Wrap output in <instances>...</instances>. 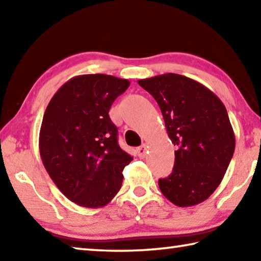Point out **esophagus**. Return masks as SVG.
Masks as SVG:
<instances>
[{"label": "esophagus", "instance_id": "obj_1", "mask_svg": "<svg viewBox=\"0 0 261 261\" xmlns=\"http://www.w3.org/2000/svg\"><path fill=\"white\" fill-rule=\"evenodd\" d=\"M146 145H143V146L138 147V149H137V152H138V156L139 158H145V155H146Z\"/></svg>", "mask_w": 261, "mask_h": 261}]
</instances>
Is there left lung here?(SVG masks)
Instances as JSON below:
<instances>
[{
	"label": "left lung",
	"mask_w": 261,
	"mask_h": 261,
	"mask_svg": "<svg viewBox=\"0 0 261 261\" xmlns=\"http://www.w3.org/2000/svg\"><path fill=\"white\" fill-rule=\"evenodd\" d=\"M156 100L175 151L173 173L159 179L168 200L179 207L205 201L219 187L235 151L227 109L202 84L182 74L140 79Z\"/></svg>",
	"instance_id": "left-lung-1"
}]
</instances>
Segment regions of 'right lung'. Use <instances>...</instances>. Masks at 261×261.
I'll list each match as a JSON object with an SVG mask.
<instances>
[{
    "instance_id": "right-lung-1",
    "label": "right lung",
    "mask_w": 261,
    "mask_h": 261,
    "mask_svg": "<svg viewBox=\"0 0 261 261\" xmlns=\"http://www.w3.org/2000/svg\"><path fill=\"white\" fill-rule=\"evenodd\" d=\"M130 85L109 74H82L60 87L48 103L39 135L43 166L65 197L99 208L120 191L132 161L117 143L109 109Z\"/></svg>"
}]
</instances>
